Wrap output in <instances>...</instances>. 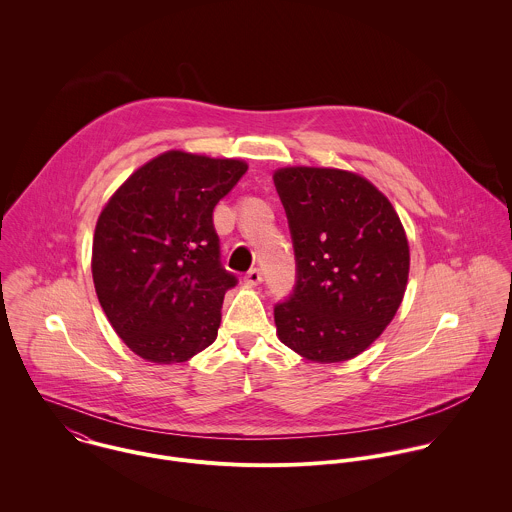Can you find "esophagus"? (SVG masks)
Here are the masks:
<instances>
[{"label":"esophagus","instance_id":"34e87169","mask_svg":"<svg viewBox=\"0 0 512 512\" xmlns=\"http://www.w3.org/2000/svg\"><path fill=\"white\" fill-rule=\"evenodd\" d=\"M262 272H260V268H252V270H248L246 272V276H244V282L248 284V286H258V284H262Z\"/></svg>","mask_w":512,"mask_h":512}]
</instances>
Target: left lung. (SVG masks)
<instances>
[{"instance_id":"8db88e82","label":"left lung","mask_w":512,"mask_h":512,"mask_svg":"<svg viewBox=\"0 0 512 512\" xmlns=\"http://www.w3.org/2000/svg\"><path fill=\"white\" fill-rule=\"evenodd\" d=\"M295 254V286L274 305L278 337L315 363L361 355L396 315L410 250L390 201L341 169L274 173Z\"/></svg>"}]
</instances>
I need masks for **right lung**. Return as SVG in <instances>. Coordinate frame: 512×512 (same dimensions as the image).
Listing matches in <instances>:
<instances>
[{"instance_id": "add662e5", "label": "right lung", "mask_w": 512, "mask_h": 512, "mask_svg": "<svg viewBox=\"0 0 512 512\" xmlns=\"http://www.w3.org/2000/svg\"><path fill=\"white\" fill-rule=\"evenodd\" d=\"M238 159L167 151L128 177L96 222L92 278L124 343L159 365L215 343L224 293L213 211L246 173Z\"/></svg>"}]
</instances>
